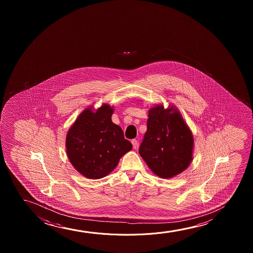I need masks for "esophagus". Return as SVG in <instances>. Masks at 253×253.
<instances>
[{
	"label": "esophagus",
	"instance_id": "esophagus-1",
	"mask_svg": "<svg viewBox=\"0 0 253 253\" xmlns=\"http://www.w3.org/2000/svg\"><path fill=\"white\" fill-rule=\"evenodd\" d=\"M132 146H133V149H137V147H138V142H137V140H135V139H133L131 141Z\"/></svg>",
	"mask_w": 253,
	"mask_h": 253
}]
</instances>
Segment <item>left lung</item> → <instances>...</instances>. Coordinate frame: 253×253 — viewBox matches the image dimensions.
Wrapping results in <instances>:
<instances>
[{"instance_id": "obj_1", "label": "left lung", "mask_w": 253, "mask_h": 253, "mask_svg": "<svg viewBox=\"0 0 253 253\" xmlns=\"http://www.w3.org/2000/svg\"><path fill=\"white\" fill-rule=\"evenodd\" d=\"M157 106L149 110L147 131L139 154L149 169L162 178L183 172L192 161L194 137L175 109Z\"/></svg>"}]
</instances>
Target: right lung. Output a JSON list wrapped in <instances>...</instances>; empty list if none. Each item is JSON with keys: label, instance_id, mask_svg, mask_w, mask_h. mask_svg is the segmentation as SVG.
Listing matches in <instances>:
<instances>
[{"label": "right lung", "instance_id": "1", "mask_svg": "<svg viewBox=\"0 0 253 253\" xmlns=\"http://www.w3.org/2000/svg\"><path fill=\"white\" fill-rule=\"evenodd\" d=\"M113 109L104 104L95 113L90 109L80 114L66 135L70 162L89 179L106 176L125 153L132 149L124 132L111 121Z\"/></svg>", "mask_w": 253, "mask_h": 253}]
</instances>
